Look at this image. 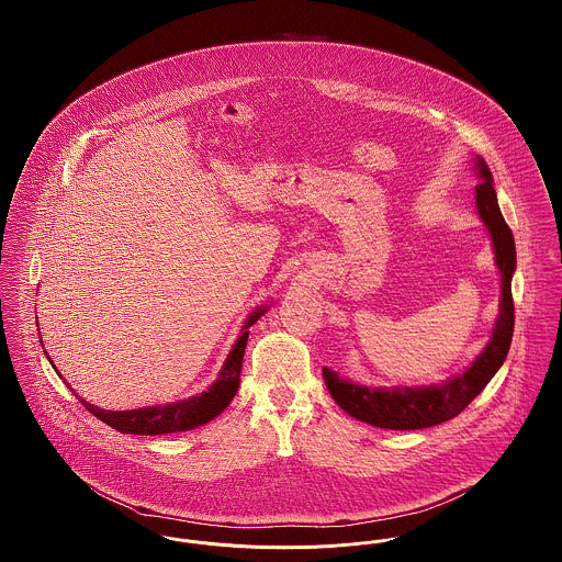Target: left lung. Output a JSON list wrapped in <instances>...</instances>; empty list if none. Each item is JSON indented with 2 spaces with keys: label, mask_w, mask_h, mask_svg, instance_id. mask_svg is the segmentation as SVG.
Here are the masks:
<instances>
[{
  "label": "left lung",
  "mask_w": 562,
  "mask_h": 562,
  "mask_svg": "<svg viewBox=\"0 0 562 562\" xmlns=\"http://www.w3.org/2000/svg\"><path fill=\"white\" fill-rule=\"evenodd\" d=\"M476 170L481 177V183L476 186V204L491 234L495 261L502 273V303L493 337L465 373L434 387H396L392 392L371 390L339 379L330 369H322L324 383L335 402L351 417L374 428L424 429L453 419L481 394L508 356L514 333L512 273L516 268V246L512 229L499 211L491 170L482 158L476 160Z\"/></svg>",
  "instance_id": "left-lung-1"
}]
</instances>
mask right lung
<instances>
[{
    "label": "right lung",
    "mask_w": 562,
    "mask_h": 562,
    "mask_svg": "<svg viewBox=\"0 0 562 562\" xmlns=\"http://www.w3.org/2000/svg\"><path fill=\"white\" fill-rule=\"evenodd\" d=\"M263 312L266 310H259L246 321L244 333L238 337L234 349L229 351V356L225 360V367L218 374L216 383L209 392H204L200 396H193L189 401L175 402V404H166V406H145V408H134V411H103L94 404H88L86 401L80 402L94 417H99L103 424H108V426L122 431V434L156 436V434L188 431V429L204 426L216 415H221L227 408L232 398L236 396V392L240 387L244 349H246V341H248V330L246 328L259 321V316H263Z\"/></svg>",
    "instance_id": "right-lung-1"
}]
</instances>
